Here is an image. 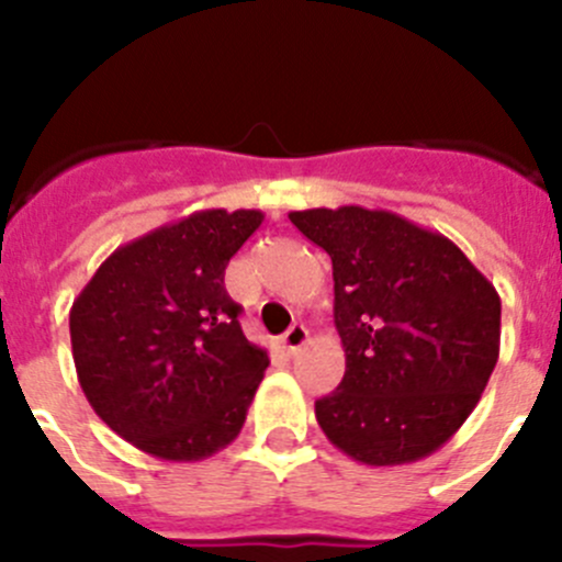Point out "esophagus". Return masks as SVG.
Instances as JSON below:
<instances>
[{"instance_id":"esophagus-1","label":"esophagus","mask_w":562,"mask_h":562,"mask_svg":"<svg viewBox=\"0 0 562 562\" xmlns=\"http://www.w3.org/2000/svg\"><path fill=\"white\" fill-rule=\"evenodd\" d=\"M307 339H310L307 328H304L302 323H293V326L288 328V331L280 337V345H282V350H285L288 356H293L296 350H302L304 345H307Z\"/></svg>"}]
</instances>
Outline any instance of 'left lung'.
I'll return each mask as SVG.
<instances>
[{
    "label": "left lung",
    "mask_w": 562,
    "mask_h": 562,
    "mask_svg": "<svg viewBox=\"0 0 562 562\" xmlns=\"http://www.w3.org/2000/svg\"><path fill=\"white\" fill-rule=\"evenodd\" d=\"M291 223L331 258L342 383L315 402L326 438L375 468L438 451L479 405L501 353V296L443 234L364 206Z\"/></svg>",
    "instance_id": "8db88e82"
}]
</instances>
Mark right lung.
Wrapping results in <instances>:
<instances>
[{
    "label": "right lung",
    "mask_w": 562,
    "mask_h": 562,
    "mask_svg": "<svg viewBox=\"0 0 562 562\" xmlns=\"http://www.w3.org/2000/svg\"><path fill=\"white\" fill-rule=\"evenodd\" d=\"M263 223L206 209L113 249L70 310L78 383L100 418L168 462L217 454L241 432L269 356L239 326L225 266Z\"/></svg>",
    "instance_id": "add662e5"
}]
</instances>
